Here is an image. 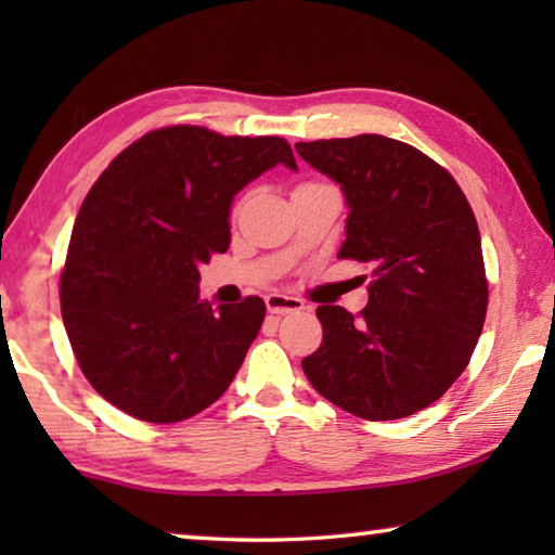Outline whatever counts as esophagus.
Returning a JSON list of instances; mask_svg holds the SVG:
<instances>
[{
    "mask_svg": "<svg viewBox=\"0 0 555 555\" xmlns=\"http://www.w3.org/2000/svg\"><path fill=\"white\" fill-rule=\"evenodd\" d=\"M267 311L276 313V315L304 311V300H298L294 296H284V294H269L267 296Z\"/></svg>",
    "mask_w": 555,
    "mask_h": 555,
    "instance_id": "1",
    "label": "esophagus"
}]
</instances>
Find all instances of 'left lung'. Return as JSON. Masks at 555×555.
Wrapping results in <instances>:
<instances>
[{
  "instance_id": "1",
  "label": "left lung",
  "mask_w": 555,
  "mask_h": 555,
  "mask_svg": "<svg viewBox=\"0 0 555 555\" xmlns=\"http://www.w3.org/2000/svg\"><path fill=\"white\" fill-rule=\"evenodd\" d=\"M296 152L345 195L337 257L372 267L360 318L318 306L323 345L300 362L306 377L360 418L411 416L443 397L482 333L487 279L473 208L443 166L397 139H321Z\"/></svg>"
}]
</instances>
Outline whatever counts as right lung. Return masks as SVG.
Segmentation results:
<instances>
[{"label":"right lung","instance_id":"obj_1","mask_svg":"<svg viewBox=\"0 0 555 555\" xmlns=\"http://www.w3.org/2000/svg\"><path fill=\"white\" fill-rule=\"evenodd\" d=\"M296 158L281 137L164 127L127 146L90 188L70 234L61 313L100 397L149 424L218 401L255 343L257 296L212 308L201 264L230 247L234 195Z\"/></svg>","mask_w":555,"mask_h":555}]
</instances>
